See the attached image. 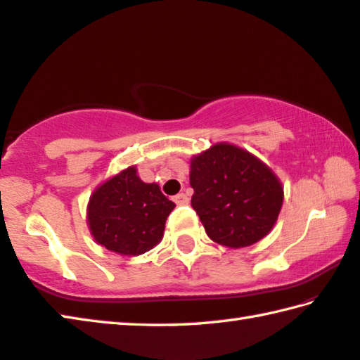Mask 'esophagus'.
<instances>
[{
  "mask_svg": "<svg viewBox=\"0 0 360 360\" xmlns=\"http://www.w3.org/2000/svg\"><path fill=\"white\" fill-rule=\"evenodd\" d=\"M173 200H174L176 205H187V202H188V197L186 193H178Z\"/></svg>",
  "mask_w": 360,
  "mask_h": 360,
  "instance_id": "1",
  "label": "esophagus"
}]
</instances>
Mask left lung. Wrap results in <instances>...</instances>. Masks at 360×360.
<instances>
[{
	"instance_id": "left-lung-1",
	"label": "left lung",
	"mask_w": 360,
	"mask_h": 360,
	"mask_svg": "<svg viewBox=\"0 0 360 360\" xmlns=\"http://www.w3.org/2000/svg\"><path fill=\"white\" fill-rule=\"evenodd\" d=\"M192 207L214 243L248 247L269 234L283 205L282 182L243 148L215 143L191 160Z\"/></svg>"
}]
</instances>
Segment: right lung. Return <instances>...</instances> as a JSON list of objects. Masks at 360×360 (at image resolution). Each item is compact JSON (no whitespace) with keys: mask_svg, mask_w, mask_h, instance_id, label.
<instances>
[{"mask_svg":"<svg viewBox=\"0 0 360 360\" xmlns=\"http://www.w3.org/2000/svg\"><path fill=\"white\" fill-rule=\"evenodd\" d=\"M174 209L158 184H146L135 167L122 169L96 188L88 202V226L107 250L136 257L158 245Z\"/></svg>","mask_w":360,"mask_h":360,"instance_id":"right-lung-1","label":"right lung"}]
</instances>
